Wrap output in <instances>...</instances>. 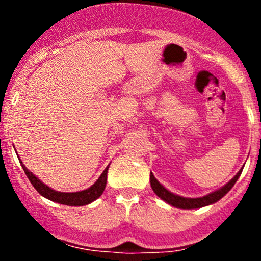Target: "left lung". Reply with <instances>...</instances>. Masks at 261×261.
I'll return each instance as SVG.
<instances>
[{
    "label": "left lung",
    "mask_w": 261,
    "mask_h": 261,
    "mask_svg": "<svg viewBox=\"0 0 261 261\" xmlns=\"http://www.w3.org/2000/svg\"><path fill=\"white\" fill-rule=\"evenodd\" d=\"M242 170H243V168L239 170L234 178L230 179V180L227 182L224 187L218 189V190H216V191H214V193L208 194V195L202 196V197H196V199H188V197H181V196L174 195V194L167 190L163 185L160 184V181L154 178V175L152 174V173H151V176H149V179H151L152 190L154 191L155 195L160 196L162 200H164V201L168 202L169 205L174 206V207L190 210V208L203 207V206L211 205V203L217 202L218 200L222 199V197L226 195L227 193H228L230 189H232L233 185L236 184V181L238 180V178L242 174Z\"/></svg>",
    "instance_id": "obj_1"
}]
</instances>
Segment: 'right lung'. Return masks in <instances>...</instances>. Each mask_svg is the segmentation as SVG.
I'll return each mask as SVG.
<instances>
[{
  "label": "right lung",
  "mask_w": 261,
  "mask_h": 261,
  "mask_svg": "<svg viewBox=\"0 0 261 261\" xmlns=\"http://www.w3.org/2000/svg\"><path fill=\"white\" fill-rule=\"evenodd\" d=\"M22 164V168L24 170L25 175L28 176L29 181L32 182V185L37 189V191L40 195H43L46 199L51 200L54 202L62 203V205L67 206H83L88 205L94 200H97L101 194H103L104 189L107 185V174H108V168L109 166L104 169V172L101 173V175L98 178V180L92 185L91 188L86 189V190L77 191V193H60V191L53 190L51 188H49L47 185H45L43 181H40L39 179L33 174L32 172H29L25 168L24 164L22 163V161H19Z\"/></svg>",
  "instance_id": "right-lung-1"
}]
</instances>
